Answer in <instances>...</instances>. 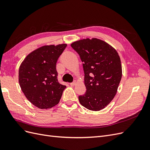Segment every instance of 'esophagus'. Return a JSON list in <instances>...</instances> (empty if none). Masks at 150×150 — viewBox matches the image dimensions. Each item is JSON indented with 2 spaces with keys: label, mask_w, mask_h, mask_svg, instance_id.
<instances>
[{
  "label": "esophagus",
  "mask_w": 150,
  "mask_h": 150,
  "mask_svg": "<svg viewBox=\"0 0 150 150\" xmlns=\"http://www.w3.org/2000/svg\"><path fill=\"white\" fill-rule=\"evenodd\" d=\"M76 81H74L73 83H70V85H71V86H75V85H76Z\"/></svg>",
  "instance_id": "1"
}]
</instances>
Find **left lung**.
I'll use <instances>...</instances> for the list:
<instances>
[{
    "instance_id": "left-lung-1",
    "label": "left lung",
    "mask_w": 150,
    "mask_h": 150,
    "mask_svg": "<svg viewBox=\"0 0 150 150\" xmlns=\"http://www.w3.org/2000/svg\"><path fill=\"white\" fill-rule=\"evenodd\" d=\"M71 46L83 62L86 91L79 96V101L89 110L100 111L115 98L121 79L119 54L111 45L97 38L81 39Z\"/></svg>"
}]
</instances>
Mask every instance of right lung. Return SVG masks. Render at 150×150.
<instances>
[{
	"instance_id": "1",
	"label": "right lung",
	"mask_w": 150,
	"mask_h": 150,
	"mask_svg": "<svg viewBox=\"0 0 150 150\" xmlns=\"http://www.w3.org/2000/svg\"><path fill=\"white\" fill-rule=\"evenodd\" d=\"M66 44L46 45L31 52L22 62L19 83L28 100L39 109H49L59 103L66 88L58 82L56 62Z\"/></svg>"
}]
</instances>
